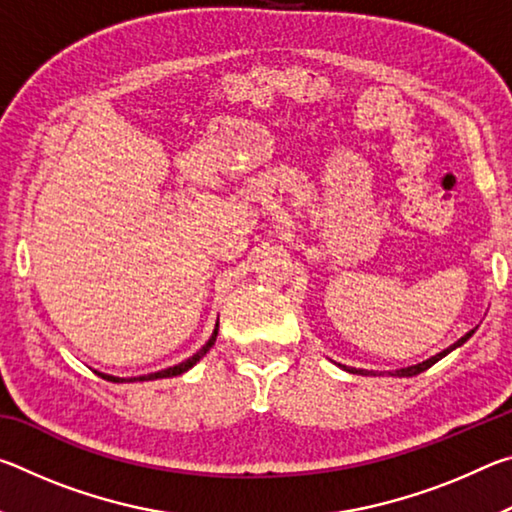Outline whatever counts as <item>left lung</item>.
<instances>
[{"label":"left lung","instance_id":"8db88e82","mask_svg":"<svg viewBox=\"0 0 512 512\" xmlns=\"http://www.w3.org/2000/svg\"><path fill=\"white\" fill-rule=\"evenodd\" d=\"M474 334V329H472V332H467L465 336H461V339H458L454 345H449V348L447 350H443V352H438L436 354V357H431V359H427V361H422V363H415V366H409V368H400V370H395V375L397 377H413V375H420V372H424V370H427V368H431L433 366V363H436V361H440V359H443V357H447V354L449 352H452V350H456V348H461V345L467 341V339H470V336ZM339 366H341V363H339ZM343 370H348V372H361V375H363V372H366V370H357V368H348V366H341Z\"/></svg>","mask_w":512,"mask_h":512}]
</instances>
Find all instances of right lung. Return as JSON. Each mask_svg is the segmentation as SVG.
Masks as SVG:
<instances>
[{"mask_svg": "<svg viewBox=\"0 0 512 512\" xmlns=\"http://www.w3.org/2000/svg\"><path fill=\"white\" fill-rule=\"evenodd\" d=\"M216 334H219V323H216V327H214V332H212V336H210V341H207L201 350H198L194 357H189V359H185L183 363H178V366H173V368H164V370H158V372H151V375H142V377H131V379H121V377H112V375H103V372H97L99 377H103V379H108V381H151V379H164V377H176V375H183V372H187L189 368H194L198 361H201L207 352H210V348L214 345V341H216Z\"/></svg>", "mask_w": 512, "mask_h": 512, "instance_id": "right-lung-1", "label": "right lung"}]
</instances>
